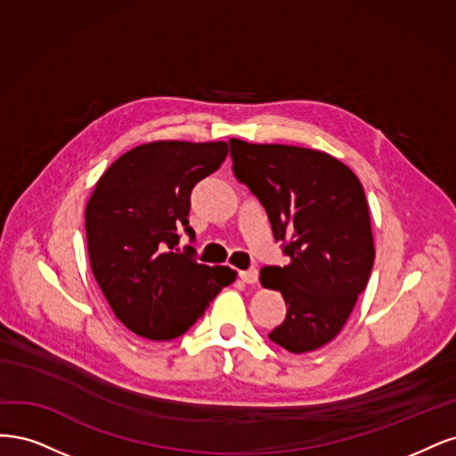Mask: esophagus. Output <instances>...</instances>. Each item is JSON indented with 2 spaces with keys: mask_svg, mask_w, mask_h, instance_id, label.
I'll use <instances>...</instances> for the list:
<instances>
[{
  "mask_svg": "<svg viewBox=\"0 0 456 456\" xmlns=\"http://www.w3.org/2000/svg\"><path fill=\"white\" fill-rule=\"evenodd\" d=\"M239 276H240V281L246 284H256L259 274H257V269H248V271H240Z\"/></svg>",
  "mask_w": 456,
  "mask_h": 456,
  "instance_id": "obj_1",
  "label": "esophagus"
}]
</instances>
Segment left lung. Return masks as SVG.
I'll return each mask as SVG.
<instances>
[{"mask_svg":"<svg viewBox=\"0 0 456 456\" xmlns=\"http://www.w3.org/2000/svg\"><path fill=\"white\" fill-rule=\"evenodd\" d=\"M232 174L265 208L286 267L261 269V284L281 289L286 318L269 339L293 354L330 343L365 289L375 248L360 180L316 150L229 140Z\"/></svg>","mask_w":456,"mask_h":456,"instance_id":"8db88e82","label":"left lung"}]
</instances>
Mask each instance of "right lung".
Returning <instances> with one entry per match:
<instances>
[{"label":"right lung","mask_w":456,"mask_h":456,"mask_svg":"<svg viewBox=\"0 0 456 456\" xmlns=\"http://www.w3.org/2000/svg\"><path fill=\"white\" fill-rule=\"evenodd\" d=\"M225 142H151L121 155L98 180L85 229L96 282L111 311L143 339L170 341L234 281L229 267H207L195 248L178 254L189 225L191 191L227 157Z\"/></svg>","instance_id":"add662e5"}]
</instances>
